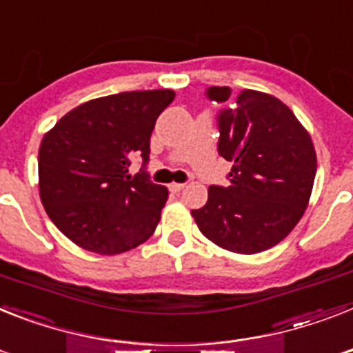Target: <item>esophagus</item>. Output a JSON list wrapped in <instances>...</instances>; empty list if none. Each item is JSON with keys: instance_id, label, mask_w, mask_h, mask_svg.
Returning <instances> with one entry per match:
<instances>
[{"instance_id": "obj_1", "label": "esophagus", "mask_w": 353, "mask_h": 353, "mask_svg": "<svg viewBox=\"0 0 353 353\" xmlns=\"http://www.w3.org/2000/svg\"><path fill=\"white\" fill-rule=\"evenodd\" d=\"M168 188H170V192L177 194V192H181L183 188H185V183H170V185H168Z\"/></svg>"}]
</instances>
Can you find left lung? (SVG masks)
I'll return each mask as SVG.
<instances>
[{
    "label": "left lung",
    "instance_id": "obj_1",
    "mask_svg": "<svg viewBox=\"0 0 353 353\" xmlns=\"http://www.w3.org/2000/svg\"><path fill=\"white\" fill-rule=\"evenodd\" d=\"M225 105L217 150L232 161L228 186L212 185L192 210L206 239L236 254H259L285 239L305 214L317 170L312 137L296 114L270 94L212 87Z\"/></svg>",
    "mask_w": 353,
    "mask_h": 353
}]
</instances>
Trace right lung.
<instances>
[{
	"instance_id": "1",
	"label": "right lung",
	"mask_w": 353,
	"mask_h": 353,
	"mask_svg": "<svg viewBox=\"0 0 353 353\" xmlns=\"http://www.w3.org/2000/svg\"><path fill=\"white\" fill-rule=\"evenodd\" d=\"M174 90H134L83 103L43 136L39 197L54 225L85 250L116 256L145 243L161 219L165 186L147 172L130 176L134 157L150 154L157 116Z\"/></svg>"
}]
</instances>
